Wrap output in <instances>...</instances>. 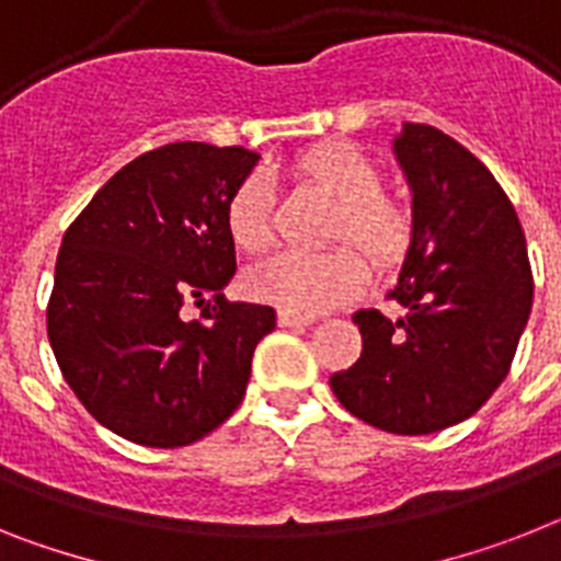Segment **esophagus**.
Masks as SVG:
<instances>
[{"label": "esophagus", "instance_id": "1", "mask_svg": "<svg viewBox=\"0 0 561 561\" xmlns=\"http://www.w3.org/2000/svg\"><path fill=\"white\" fill-rule=\"evenodd\" d=\"M276 322H279V328H305V324L313 322V317L294 313V310H279V313H276Z\"/></svg>", "mask_w": 561, "mask_h": 561}]
</instances>
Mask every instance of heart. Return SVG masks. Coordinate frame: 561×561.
Listing matches in <instances>:
<instances>
[{"instance_id": "heart-1", "label": "heart", "mask_w": 561, "mask_h": 561, "mask_svg": "<svg viewBox=\"0 0 561 561\" xmlns=\"http://www.w3.org/2000/svg\"><path fill=\"white\" fill-rule=\"evenodd\" d=\"M296 171L336 199L331 242H351L374 262L376 271L397 267L413 244V210L382 191V171L351 142H324L296 159ZM225 225L230 242L244 253L265 251L273 242V191L262 173L242 179L228 205ZM359 250V251H360ZM358 251V252H359ZM350 244L324 253L282 251L248 271L251 296L294 313H322L351 302L368 285V262Z\"/></svg>"}]
</instances>
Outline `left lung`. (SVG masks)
Segmentation results:
<instances>
[{
  "mask_svg": "<svg viewBox=\"0 0 561 561\" xmlns=\"http://www.w3.org/2000/svg\"><path fill=\"white\" fill-rule=\"evenodd\" d=\"M413 191V244L390 299L356 310L362 356L331 376L362 422L422 436L473 416L511 370L534 305L525 233L507 193L468 148L408 122L393 142Z\"/></svg>",
  "mask_w": 561,
  "mask_h": 561,
  "instance_id": "1",
  "label": "left lung"
}]
</instances>
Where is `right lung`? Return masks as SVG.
<instances>
[{"instance_id":"obj_1","label":"right lung","mask_w":561,"mask_h":561,"mask_svg":"<svg viewBox=\"0 0 561 561\" xmlns=\"http://www.w3.org/2000/svg\"><path fill=\"white\" fill-rule=\"evenodd\" d=\"M256 159L162 145L113 173L65 230L50 347L79 402L122 439L182 448L242 402L259 339L276 328L273 308L222 294L237 273L225 205ZM191 298L203 313L187 323Z\"/></svg>"}]
</instances>
